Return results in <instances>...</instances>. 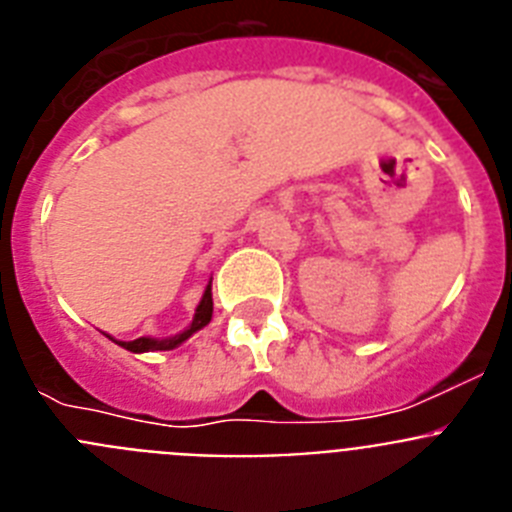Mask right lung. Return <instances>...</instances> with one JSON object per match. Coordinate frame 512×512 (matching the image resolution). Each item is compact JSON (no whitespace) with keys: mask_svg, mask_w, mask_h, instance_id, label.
<instances>
[{"mask_svg":"<svg viewBox=\"0 0 512 512\" xmlns=\"http://www.w3.org/2000/svg\"><path fill=\"white\" fill-rule=\"evenodd\" d=\"M210 318H212V289H210V284H207L205 295H202V302L197 305V312H194L192 325H189L184 333H179V336H174V338H166V341H156V338H135V341H115V338H112V341H115L117 346L133 351V354H143V351H169V348H174V346H179V343L187 341L192 333H197L200 328H205V325L210 323Z\"/></svg>","mask_w":512,"mask_h":512,"instance_id":"obj_1","label":"right lung"}]
</instances>
